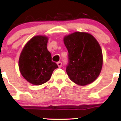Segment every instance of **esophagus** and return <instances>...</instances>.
<instances>
[{"label":"esophagus","mask_w":121,"mask_h":121,"mask_svg":"<svg viewBox=\"0 0 121 121\" xmlns=\"http://www.w3.org/2000/svg\"><path fill=\"white\" fill-rule=\"evenodd\" d=\"M57 65H58V67H61L62 65V63L61 61H58L57 62Z\"/></svg>","instance_id":"esophagus-1"}]
</instances>
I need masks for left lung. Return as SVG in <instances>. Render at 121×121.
Here are the masks:
<instances>
[{"label":"left lung","instance_id":"left-lung-1","mask_svg":"<svg viewBox=\"0 0 121 121\" xmlns=\"http://www.w3.org/2000/svg\"><path fill=\"white\" fill-rule=\"evenodd\" d=\"M68 52L66 71L70 80L80 85L94 81L101 73L102 53L99 44L90 34L75 32L65 36Z\"/></svg>","mask_w":121,"mask_h":121}]
</instances>
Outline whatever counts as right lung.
<instances>
[{"label":"right lung","instance_id":"right-lung-1","mask_svg":"<svg viewBox=\"0 0 121 121\" xmlns=\"http://www.w3.org/2000/svg\"><path fill=\"white\" fill-rule=\"evenodd\" d=\"M48 38L37 36L30 39L23 48L19 61L20 71L30 83L39 85L50 79L58 65L52 60L47 48Z\"/></svg>","mask_w":121,"mask_h":121}]
</instances>
